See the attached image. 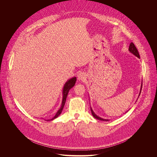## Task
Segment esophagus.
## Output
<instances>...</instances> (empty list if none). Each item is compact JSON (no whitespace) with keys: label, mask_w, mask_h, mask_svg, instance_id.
I'll use <instances>...</instances> for the list:
<instances>
[{"label":"esophagus","mask_w":157,"mask_h":157,"mask_svg":"<svg viewBox=\"0 0 157 157\" xmlns=\"http://www.w3.org/2000/svg\"><path fill=\"white\" fill-rule=\"evenodd\" d=\"M86 76L84 72H81L78 75V79L79 81H84V79H86Z\"/></svg>","instance_id":"34e87169"}]
</instances>
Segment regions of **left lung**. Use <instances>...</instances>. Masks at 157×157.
<instances>
[{
  "mask_svg": "<svg viewBox=\"0 0 157 157\" xmlns=\"http://www.w3.org/2000/svg\"><path fill=\"white\" fill-rule=\"evenodd\" d=\"M128 50H129V52H130V53H132L133 55H134L135 56H136L137 57H138L139 58H140V55H139V52H138V50H137V48L136 47L135 44H134L133 43H130V45H129V48H128ZM142 87V85H141V88H140V91L139 96H140V93H141ZM91 113H92V114H93V117H94V118H96V119H98V120H100V121H109L108 119H102V118H101V117L98 116L94 113V111L93 110V109H91ZM126 113H127V112H126Z\"/></svg>",
  "mask_w": 157,
  "mask_h": 157,
  "instance_id": "8db88e82",
  "label": "left lung"
}]
</instances>
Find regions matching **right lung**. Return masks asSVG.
Here are the masks:
<instances>
[{
  "mask_svg": "<svg viewBox=\"0 0 157 157\" xmlns=\"http://www.w3.org/2000/svg\"><path fill=\"white\" fill-rule=\"evenodd\" d=\"M76 81V78L74 77V78H72L71 79H70L68 81H67V82L65 83L63 89V101H62V103H61V106L59 108V109L58 110L55 117L50 120V119L48 120L47 121H52V120L57 118L60 115V114L61 113V112L63 109V107H64V104L66 102V99L67 96H68V94L69 93V91L75 86Z\"/></svg>",
  "mask_w": 157,
  "mask_h": 157,
  "instance_id": "obj_1",
  "label": "right lung"
}]
</instances>
